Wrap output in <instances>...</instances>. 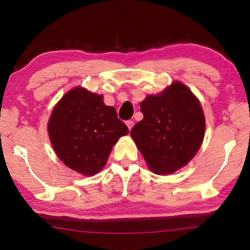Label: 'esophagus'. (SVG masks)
I'll use <instances>...</instances> for the list:
<instances>
[{
    "mask_svg": "<svg viewBox=\"0 0 250 250\" xmlns=\"http://www.w3.org/2000/svg\"><path fill=\"white\" fill-rule=\"evenodd\" d=\"M125 125H126V126H128V129H129V130H131V129H132V126L134 125V122L132 121V120H128V121L125 122Z\"/></svg>",
    "mask_w": 250,
    "mask_h": 250,
    "instance_id": "1",
    "label": "esophagus"
}]
</instances>
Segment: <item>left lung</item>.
<instances>
[{
	"mask_svg": "<svg viewBox=\"0 0 250 250\" xmlns=\"http://www.w3.org/2000/svg\"><path fill=\"white\" fill-rule=\"evenodd\" d=\"M144 115L131 136L147 166L159 175L172 174L192 159L204 139L205 117L200 101L179 82L141 102Z\"/></svg>",
	"mask_w": 250,
	"mask_h": 250,
	"instance_id": "left-lung-1",
	"label": "left lung"
}]
</instances>
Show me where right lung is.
Here are the masks:
<instances>
[{"label":"right lung","mask_w":250,"mask_h":250,"mask_svg":"<svg viewBox=\"0 0 250 250\" xmlns=\"http://www.w3.org/2000/svg\"><path fill=\"white\" fill-rule=\"evenodd\" d=\"M128 133L115 107L104 104L103 95L82 87L63 95L48 121L57 156L66 167L86 176L105 167L113 146Z\"/></svg>","instance_id":"1"}]
</instances>
